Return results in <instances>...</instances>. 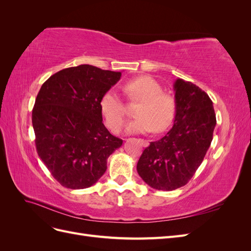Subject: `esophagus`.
Segmentation results:
<instances>
[{
	"label": "esophagus",
	"instance_id": "obj_1",
	"mask_svg": "<svg viewBox=\"0 0 251 251\" xmlns=\"http://www.w3.org/2000/svg\"><path fill=\"white\" fill-rule=\"evenodd\" d=\"M141 142H142V146H143V147H148V146H149V141H148V140L141 139Z\"/></svg>",
	"mask_w": 251,
	"mask_h": 251
}]
</instances>
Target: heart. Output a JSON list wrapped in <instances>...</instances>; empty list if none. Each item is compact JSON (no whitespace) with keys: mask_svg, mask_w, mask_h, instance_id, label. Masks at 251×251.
I'll return each instance as SVG.
<instances>
[{"mask_svg":"<svg viewBox=\"0 0 251 251\" xmlns=\"http://www.w3.org/2000/svg\"><path fill=\"white\" fill-rule=\"evenodd\" d=\"M124 91L128 100L138 101L135 108L137 117L126 126L127 133H159L172 124L176 113V100L171 93L162 91L156 79L146 75L136 77L125 83ZM100 108L109 130L119 131L126 115L121 96L113 89L105 91L100 97Z\"/></svg>","mask_w":251,"mask_h":251,"instance_id":"heart-1","label":"heart"}]
</instances>
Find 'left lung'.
Wrapping results in <instances>:
<instances>
[{
    "instance_id": "obj_1",
    "label": "left lung",
    "mask_w": 251,
    "mask_h": 251,
    "mask_svg": "<svg viewBox=\"0 0 251 251\" xmlns=\"http://www.w3.org/2000/svg\"><path fill=\"white\" fill-rule=\"evenodd\" d=\"M176 115L165 136L151 142L137 163L142 180L159 191L184 186L210 147L216 114L209 96L191 81H175Z\"/></svg>"
}]
</instances>
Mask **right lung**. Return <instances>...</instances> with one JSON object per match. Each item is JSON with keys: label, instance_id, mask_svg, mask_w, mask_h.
Segmentation results:
<instances>
[{"label": "right lung", "instance_id": "add662e5", "mask_svg": "<svg viewBox=\"0 0 251 251\" xmlns=\"http://www.w3.org/2000/svg\"><path fill=\"white\" fill-rule=\"evenodd\" d=\"M121 73L91 65L66 68L43 83L32 110L37 154L67 188L92 186L123 140L102 124L100 100Z\"/></svg>", "mask_w": 251, "mask_h": 251}]
</instances>
